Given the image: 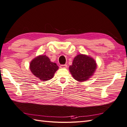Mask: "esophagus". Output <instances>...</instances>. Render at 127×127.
<instances>
[{"label": "esophagus", "instance_id": "obj_1", "mask_svg": "<svg viewBox=\"0 0 127 127\" xmlns=\"http://www.w3.org/2000/svg\"><path fill=\"white\" fill-rule=\"evenodd\" d=\"M60 67L61 68H66L67 67V64H61L60 66Z\"/></svg>", "mask_w": 127, "mask_h": 127}]
</instances>
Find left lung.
<instances>
[{
	"instance_id": "8db88e82",
	"label": "left lung",
	"mask_w": 127,
	"mask_h": 127,
	"mask_svg": "<svg viewBox=\"0 0 127 127\" xmlns=\"http://www.w3.org/2000/svg\"><path fill=\"white\" fill-rule=\"evenodd\" d=\"M96 67V63L93 59L81 54L74 58L69 69L74 79L82 82L87 80L93 75Z\"/></svg>"
}]
</instances>
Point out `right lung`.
<instances>
[{
  "instance_id": "1",
  "label": "right lung",
  "mask_w": 127,
  "mask_h": 127,
  "mask_svg": "<svg viewBox=\"0 0 127 127\" xmlns=\"http://www.w3.org/2000/svg\"><path fill=\"white\" fill-rule=\"evenodd\" d=\"M30 68L36 78L42 81H46L53 78L59 67L57 64L51 62L46 55H41L31 61Z\"/></svg>"
}]
</instances>
